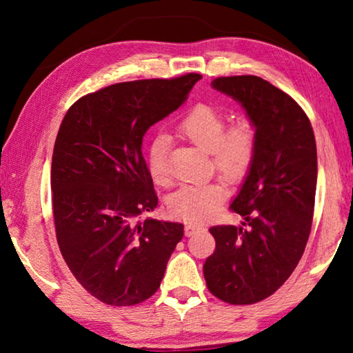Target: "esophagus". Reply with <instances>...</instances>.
Instances as JSON below:
<instances>
[{
    "label": "esophagus",
    "instance_id": "34e87169",
    "mask_svg": "<svg viewBox=\"0 0 353 353\" xmlns=\"http://www.w3.org/2000/svg\"><path fill=\"white\" fill-rule=\"evenodd\" d=\"M199 229H202L201 224H196V223H185V235H187V236L193 235L194 232L199 230Z\"/></svg>",
    "mask_w": 353,
    "mask_h": 353
}]
</instances>
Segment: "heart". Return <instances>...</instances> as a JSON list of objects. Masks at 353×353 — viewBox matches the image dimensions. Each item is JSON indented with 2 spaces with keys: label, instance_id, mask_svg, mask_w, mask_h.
<instances>
[{
  "label": "heart",
  "instance_id": "obj_1",
  "mask_svg": "<svg viewBox=\"0 0 353 353\" xmlns=\"http://www.w3.org/2000/svg\"><path fill=\"white\" fill-rule=\"evenodd\" d=\"M177 134L205 152L221 174L240 181L248 174L255 155V129L249 119H238L225 128L223 113L207 104H198L177 124ZM168 137L160 134L149 145L148 170L155 183L170 179ZM227 190L221 182L185 185L170 198V212L188 223H199L218 210Z\"/></svg>",
  "mask_w": 353,
  "mask_h": 353
}]
</instances>
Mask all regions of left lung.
Returning a JSON list of instances; mask_svg holds the SVG:
<instances>
[{
	"label": "left lung",
	"instance_id": "8db88e82",
	"mask_svg": "<svg viewBox=\"0 0 353 353\" xmlns=\"http://www.w3.org/2000/svg\"><path fill=\"white\" fill-rule=\"evenodd\" d=\"M212 87L241 104L255 129V155L230 204L248 229L212 227L216 248L204 277L221 301L249 305L276 292L305 250L318 182L316 140L301 105L261 77H218Z\"/></svg>",
	"mask_w": 353,
	"mask_h": 353
}]
</instances>
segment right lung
<instances>
[{"instance_id":"1","label":"right lung","mask_w":353,"mask_h":353,"mask_svg":"<svg viewBox=\"0 0 353 353\" xmlns=\"http://www.w3.org/2000/svg\"><path fill=\"white\" fill-rule=\"evenodd\" d=\"M201 74L113 83L70 107L51 163L52 213L63 260L107 305L159 290L183 224L140 214L157 207L143 137L177 110Z\"/></svg>"}]
</instances>
